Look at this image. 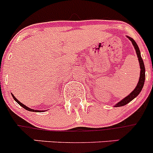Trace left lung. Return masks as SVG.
I'll use <instances>...</instances> for the list:
<instances>
[{
    "mask_svg": "<svg viewBox=\"0 0 153 153\" xmlns=\"http://www.w3.org/2000/svg\"><path fill=\"white\" fill-rule=\"evenodd\" d=\"M127 37L130 40V41L132 42V45L134 47L135 50H136V55H137L138 60H139V63H140V79H139V82H138L137 85H136V88L134 89V90L131 93H129V95L127 96L126 97H125L124 99H123L122 100L120 101L118 103H117L115 105V107H119V106H123L126 105L127 103H129V102L133 100L134 98H136L139 94L141 92L142 89L143 87V85H144V82H145V78H146V74H145V66H144V63H143V60L141 57V54H140V51L139 49V47L137 46V44H136L135 40L132 38L129 37V36H127Z\"/></svg>",
    "mask_w": 153,
    "mask_h": 153,
    "instance_id": "left-lung-1",
    "label": "left lung"
}]
</instances>
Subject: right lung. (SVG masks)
I'll use <instances>...</instances> for the list:
<instances>
[{
	"label": "right lung",
	"instance_id": "obj_1",
	"mask_svg": "<svg viewBox=\"0 0 153 153\" xmlns=\"http://www.w3.org/2000/svg\"><path fill=\"white\" fill-rule=\"evenodd\" d=\"M11 95H12V97H13V100H15L16 102H17V103L19 104V105H20V106H21L23 108H24V109H27V110H28V111H30V112H39V113H40V112H43V111L44 112V110H41V111H40V110H36H36H35V109H30V108L27 107V106H25V105H24V104H23V103H21V102H20V101H19L18 100H17V99L15 97H14V96H13V94H12V93H11Z\"/></svg>",
	"mask_w": 153,
	"mask_h": 153
}]
</instances>
